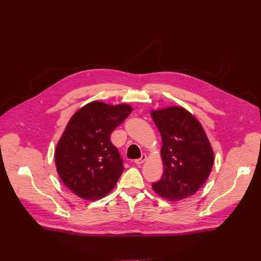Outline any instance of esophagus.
Segmentation results:
<instances>
[{"mask_svg":"<svg viewBox=\"0 0 261 261\" xmlns=\"http://www.w3.org/2000/svg\"><path fill=\"white\" fill-rule=\"evenodd\" d=\"M146 155L145 154H142L141 156H140V158L139 159H136L134 162L136 163V164H142L143 162H145L146 161Z\"/></svg>","mask_w":261,"mask_h":261,"instance_id":"34e87169","label":"esophagus"}]
</instances>
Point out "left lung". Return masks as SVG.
<instances>
[{
	"instance_id": "obj_1",
	"label": "left lung",
	"mask_w": 261,
	"mask_h": 261,
	"mask_svg": "<svg viewBox=\"0 0 261 261\" xmlns=\"http://www.w3.org/2000/svg\"><path fill=\"white\" fill-rule=\"evenodd\" d=\"M151 116L161 134L164 167L161 179L152 185L153 190L170 201L190 197L205 182L214 164L204 129L180 106L152 110Z\"/></svg>"
}]
</instances>
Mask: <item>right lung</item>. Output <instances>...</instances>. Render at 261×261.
I'll use <instances>...</instances> for the list:
<instances>
[{
    "mask_svg": "<svg viewBox=\"0 0 261 261\" xmlns=\"http://www.w3.org/2000/svg\"><path fill=\"white\" fill-rule=\"evenodd\" d=\"M129 104L93 101L68 122L55 152L57 171L74 194L86 200L106 196L124 171L110 134L131 114Z\"/></svg>",
    "mask_w": 261,
    "mask_h": 261,
    "instance_id": "right-lung-1",
    "label": "right lung"
}]
</instances>
